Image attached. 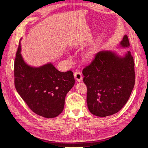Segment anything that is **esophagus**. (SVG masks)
Segmentation results:
<instances>
[{
	"mask_svg": "<svg viewBox=\"0 0 148 148\" xmlns=\"http://www.w3.org/2000/svg\"><path fill=\"white\" fill-rule=\"evenodd\" d=\"M74 77H75V79L78 82H81L82 80V78H83L82 74L81 72H80V71H77V72H75L74 73Z\"/></svg>",
	"mask_w": 148,
	"mask_h": 148,
	"instance_id": "obj_1",
	"label": "esophagus"
}]
</instances>
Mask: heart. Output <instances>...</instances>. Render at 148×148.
Segmentation results:
<instances>
[{"mask_svg":"<svg viewBox=\"0 0 148 148\" xmlns=\"http://www.w3.org/2000/svg\"><path fill=\"white\" fill-rule=\"evenodd\" d=\"M93 55H94V53H93L92 52H88V53H87V54H86V57H88V58L91 57H92V56H93Z\"/></svg>","mask_w":148,"mask_h":148,"instance_id":"heart-1","label":"heart"}]
</instances>
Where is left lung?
I'll return each instance as SVG.
<instances>
[{
	"label": "left lung",
	"instance_id": "1",
	"mask_svg": "<svg viewBox=\"0 0 148 148\" xmlns=\"http://www.w3.org/2000/svg\"><path fill=\"white\" fill-rule=\"evenodd\" d=\"M120 45L130 46L127 35L123 36ZM83 75L90 112L102 117L113 115L127 102L135 86L133 57L130 51L123 57L111 51H101L83 69Z\"/></svg>",
	"mask_w": 148,
	"mask_h": 148
}]
</instances>
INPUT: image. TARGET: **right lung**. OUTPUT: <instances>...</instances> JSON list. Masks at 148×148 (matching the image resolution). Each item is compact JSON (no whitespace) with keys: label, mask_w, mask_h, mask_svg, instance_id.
Returning <instances> with one entry per match:
<instances>
[{"label":"right lung","mask_w":148,"mask_h":148,"mask_svg":"<svg viewBox=\"0 0 148 148\" xmlns=\"http://www.w3.org/2000/svg\"><path fill=\"white\" fill-rule=\"evenodd\" d=\"M19 44L14 63V83L18 93L33 112L46 118L62 113L65 99L75 84L73 72H61L52 64L38 68L24 62Z\"/></svg>","instance_id":"1"}]
</instances>
